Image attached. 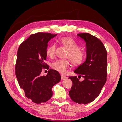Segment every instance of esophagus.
Segmentation results:
<instances>
[{
    "label": "esophagus",
    "instance_id": "34e87169",
    "mask_svg": "<svg viewBox=\"0 0 122 122\" xmlns=\"http://www.w3.org/2000/svg\"><path fill=\"white\" fill-rule=\"evenodd\" d=\"M67 78H68V77L66 76H63V75H61V79L62 80H66Z\"/></svg>",
    "mask_w": 122,
    "mask_h": 122
}]
</instances>
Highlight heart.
<instances>
[{
    "mask_svg": "<svg viewBox=\"0 0 122 122\" xmlns=\"http://www.w3.org/2000/svg\"><path fill=\"white\" fill-rule=\"evenodd\" d=\"M59 42L68 51L66 58L70 60L74 66L81 64L85 58V53L79 48L77 43L73 39L70 37H63L60 39ZM56 46L55 44H52L46 49V54L50 58H53L55 56ZM71 63L69 60H57L52 64V68L59 73L64 74L66 72Z\"/></svg>",
    "mask_w": 122,
    "mask_h": 122,
    "instance_id": "1",
    "label": "heart"
}]
</instances>
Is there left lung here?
<instances>
[{"label": "left lung", "mask_w": 122, "mask_h": 122, "mask_svg": "<svg viewBox=\"0 0 122 122\" xmlns=\"http://www.w3.org/2000/svg\"><path fill=\"white\" fill-rule=\"evenodd\" d=\"M86 46V58L84 62L74 71L79 76H70L73 85L70 97L78 104H86L95 100L107 81V52L103 43L97 38L88 33L77 34ZM84 77L80 82L78 78Z\"/></svg>", "instance_id": "8db88e82"}]
</instances>
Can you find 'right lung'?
<instances>
[{
	"label": "right lung",
	"mask_w": 122,
	"mask_h": 122,
	"mask_svg": "<svg viewBox=\"0 0 122 122\" xmlns=\"http://www.w3.org/2000/svg\"><path fill=\"white\" fill-rule=\"evenodd\" d=\"M56 35L43 32L31 35L18 48L15 76L25 97L37 104L50 99L53 95L52 88L61 79L58 71L51 69L46 76H40L43 69L49 68L45 62L46 49L49 40Z\"/></svg>",
	"instance_id": "right-lung-1"
}]
</instances>
